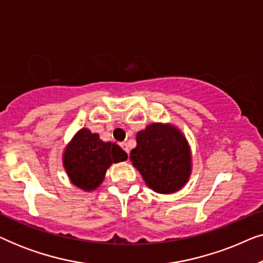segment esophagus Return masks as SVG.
Segmentation results:
<instances>
[{
	"label": "esophagus",
	"mask_w": 263,
	"mask_h": 263,
	"mask_svg": "<svg viewBox=\"0 0 263 263\" xmlns=\"http://www.w3.org/2000/svg\"><path fill=\"white\" fill-rule=\"evenodd\" d=\"M121 147H122V148H123V149L125 151V152L129 153V148H128L127 143H125V142H122V143H121Z\"/></svg>",
	"instance_id": "1"
}]
</instances>
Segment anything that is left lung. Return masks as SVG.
Instances as JSON below:
<instances>
[{
  "label": "left lung",
  "mask_w": 263,
  "mask_h": 263,
  "mask_svg": "<svg viewBox=\"0 0 263 263\" xmlns=\"http://www.w3.org/2000/svg\"><path fill=\"white\" fill-rule=\"evenodd\" d=\"M130 160L147 186L159 194L178 192L192 174L189 143L172 124L152 123L139 132Z\"/></svg>",
  "instance_id": "1"
}]
</instances>
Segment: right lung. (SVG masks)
<instances>
[{
	"instance_id": "right-lung-1",
	"label": "right lung",
	"mask_w": 263,
	"mask_h": 263,
	"mask_svg": "<svg viewBox=\"0 0 263 263\" xmlns=\"http://www.w3.org/2000/svg\"><path fill=\"white\" fill-rule=\"evenodd\" d=\"M127 158V153L116 143L104 142L98 134L82 128L68 143L62 160L71 183L85 192H91L102 184L111 165Z\"/></svg>"
}]
</instances>
